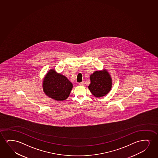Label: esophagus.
<instances>
[{
  "mask_svg": "<svg viewBox=\"0 0 158 158\" xmlns=\"http://www.w3.org/2000/svg\"><path fill=\"white\" fill-rule=\"evenodd\" d=\"M85 84V82L84 81H82V82H80L79 83V85H80V86H84V85Z\"/></svg>",
  "mask_w": 158,
  "mask_h": 158,
  "instance_id": "34e87169",
  "label": "esophagus"
}]
</instances>
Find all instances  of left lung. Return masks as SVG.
Returning a JSON list of instances; mask_svg holds the SVG:
<instances>
[{
  "label": "left lung",
  "mask_w": 158,
  "mask_h": 158,
  "mask_svg": "<svg viewBox=\"0 0 158 158\" xmlns=\"http://www.w3.org/2000/svg\"><path fill=\"white\" fill-rule=\"evenodd\" d=\"M91 84L89 89L94 96L102 97L110 91L112 85V78L106 69L95 71L90 76Z\"/></svg>",
  "instance_id": "obj_1"
}]
</instances>
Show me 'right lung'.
Wrapping results in <instances>:
<instances>
[{"mask_svg":"<svg viewBox=\"0 0 158 158\" xmlns=\"http://www.w3.org/2000/svg\"><path fill=\"white\" fill-rule=\"evenodd\" d=\"M44 93L57 101H63L69 97L73 85L65 76L50 69L44 77L43 84Z\"/></svg>","mask_w":158,"mask_h":158,"instance_id":"right-lung-1","label":"right lung"}]
</instances>
